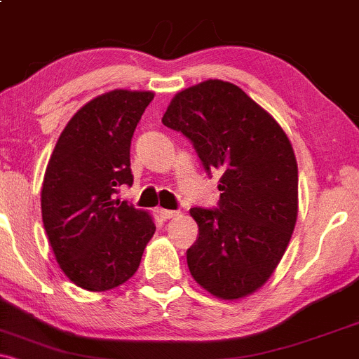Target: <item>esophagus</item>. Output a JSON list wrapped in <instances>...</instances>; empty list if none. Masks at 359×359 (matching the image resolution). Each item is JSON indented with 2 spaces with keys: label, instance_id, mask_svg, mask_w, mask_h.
<instances>
[{
  "label": "esophagus",
  "instance_id": "34e87169",
  "mask_svg": "<svg viewBox=\"0 0 359 359\" xmlns=\"http://www.w3.org/2000/svg\"><path fill=\"white\" fill-rule=\"evenodd\" d=\"M158 214L162 219H172V217H175L179 212L172 211V209H158Z\"/></svg>",
  "mask_w": 359,
  "mask_h": 359
}]
</instances>
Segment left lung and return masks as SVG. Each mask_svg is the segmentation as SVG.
<instances>
[{
    "label": "left lung",
    "mask_w": 359,
    "mask_h": 359,
    "mask_svg": "<svg viewBox=\"0 0 359 359\" xmlns=\"http://www.w3.org/2000/svg\"><path fill=\"white\" fill-rule=\"evenodd\" d=\"M162 123L192 143L205 174H221L217 208L191 209V275L216 297H245L277 269L297 221L290 142L245 90L217 79L177 94Z\"/></svg>",
    "instance_id": "1"
}]
</instances>
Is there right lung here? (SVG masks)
<instances>
[{
    "label": "right lung",
    "mask_w": 359,
    "mask_h": 359,
    "mask_svg": "<svg viewBox=\"0 0 359 359\" xmlns=\"http://www.w3.org/2000/svg\"><path fill=\"white\" fill-rule=\"evenodd\" d=\"M154 93L111 90L74 114L48 160L42 219L64 273L102 292L133 277L155 233L145 211L114 199L133 184L130 145Z\"/></svg>",
    "instance_id": "obj_1"
}]
</instances>
